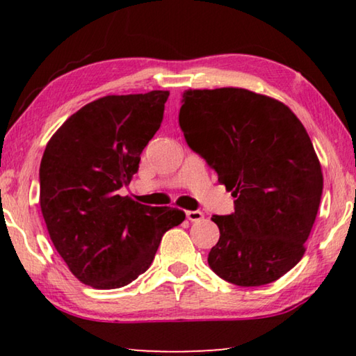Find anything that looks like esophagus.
I'll return each mask as SVG.
<instances>
[{"instance_id": "esophagus-1", "label": "esophagus", "mask_w": 356, "mask_h": 356, "mask_svg": "<svg viewBox=\"0 0 356 356\" xmlns=\"http://www.w3.org/2000/svg\"><path fill=\"white\" fill-rule=\"evenodd\" d=\"M202 218H204V213L201 212V210H188V212H186V220L191 222L201 221Z\"/></svg>"}]
</instances>
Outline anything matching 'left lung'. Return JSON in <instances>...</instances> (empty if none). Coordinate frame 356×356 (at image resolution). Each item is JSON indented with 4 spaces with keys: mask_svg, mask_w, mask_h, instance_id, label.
<instances>
[{
    "mask_svg": "<svg viewBox=\"0 0 356 356\" xmlns=\"http://www.w3.org/2000/svg\"><path fill=\"white\" fill-rule=\"evenodd\" d=\"M179 124L188 146L236 197L213 215L220 240L209 265L227 282H273L305 254L323 176L300 119L282 102L242 88L188 89Z\"/></svg>",
    "mask_w": 356,
    "mask_h": 356,
    "instance_id": "left-lung-1",
    "label": "left lung"
}]
</instances>
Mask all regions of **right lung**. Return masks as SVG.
<instances>
[{
  "label": "right lung",
  "mask_w": 356,
  "mask_h": 356,
  "mask_svg": "<svg viewBox=\"0 0 356 356\" xmlns=\"http://www.w3.org/2000/svg\"><path fill=\"white\" fill-rule=\"evenodd\" d=\"M170 92L106 95L84 105L48 141L40 161V209L50 238L75 278L118 289L146 272L163 234L185 220L119 190L163 120Z\"/></svg>",
  "instance_id": "obj_1"
}]
</instances>
